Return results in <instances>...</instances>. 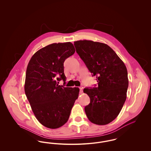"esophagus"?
<instances>
[{
    "label": "esophagus",
    "mask_w": 151,
    "mask_h": 151,
    "mask_svg": "<svg viewBox=\"0 0 151 151\" xmlns=\"http://www.w3.org/2000/svg\"><path fill=\"white\" fill-rule=\"evenodd\" d=\"M79 89H80V93H82L83 92V86H80Z\"/></svg>",
    "instance_id": "esophagus-1"
}]
</instances>
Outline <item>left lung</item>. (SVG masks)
I'll list each match as a JSON object with an SVG mask.
<instances>
[{
    "label": "left lung",
    "instance_id": "left-lung-1",
    "mask_svg": "<svg viewBox=\"0 0 151 151\" xmlns=\"http://www.w3.org/2000/svg\"><path fill=\"white\" fill-rule=\"evenodd\" d=\"M77 53L89 71L96 76L97 88L84 89L90 98L85 107L88 119L105 125L119 114L127 97L129 79L126 67L110 46L89 40L74 42Z\"/></svg>",
    "mask_w": 151,
    "mask_h": 151
}]
</instances>
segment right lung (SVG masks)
<instances>
[{
	"instance_id": "obj_1",
	"label": "right lung",
	"mask_w": 151,
	"mask_h": 151,
	"mask_svg": "<svg viewBox=\"0 0 151 151\" xmlns=\"http://www.w3.org/2000/svg\"><path fill=\"white\" fill-rule=\"evenodd\" d=\"M75 52L70 42L52 43L37 51L29 60L25 93L37 119L46 127L55 129L64 125L78 98V88L58 85L66 79L64 62Z\"/></svg>"
}]
</instances>
